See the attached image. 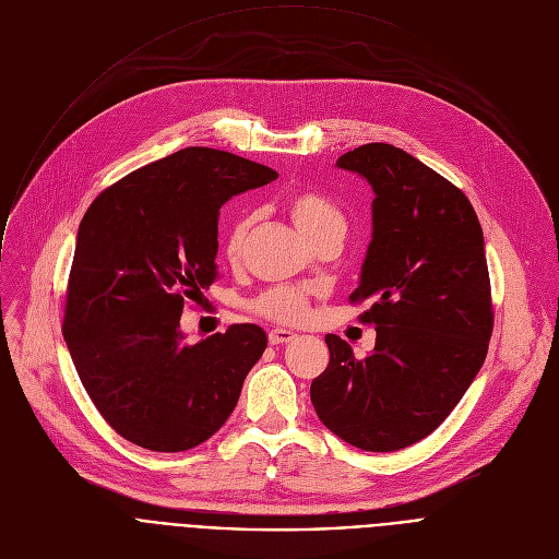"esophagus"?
Instances as JSON below:
<instances>
[{"instance_id":"34e87169","label":"esophagus","mask_w":559,"mask_h":559,"mask_svg":"<svg viewBox=\"0 0 559 559\" xmlns=\"http://www.w3.org/2000/svg\"><path fill=\"white\" fill-rule=\"evenodd\" d=\"M267 338H270V345H287V343L296 341L298 336L294 332H289V330H272Z\"/></svg>"}]
</instances>
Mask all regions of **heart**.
Instances as JSON below:
<instances>
[{
  "label": "heart",
  "instance_id": "heart-1",
  "mask_svg": "<svg viewBox=\"0 0 559 559\" xmlns=\"http://www.w3.org/2000/svg\"><path fill=\"white\" fill-rule=\"evenodd\" d=\"M287 214L294 221L296 229L307 238L309 243H316L318 238H323L332 231L345 234V227H347L338 205L328 197L311 190L292 194L287 199ZM250 227H252V216H241L231 223L227 231V241H225L227 261L241 259ZM254 309L274 323H302L309 316V296L305 289L276 287L261 294L254 300Z\"/></svg>",
  "mask_w": 559,
  "mask_h": 559
}]
</instances>
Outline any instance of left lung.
<instances>
[{
    "instance_id": "obj_1",
    "label": "left lung",
    "mask_w": 559,
    "mask_h": 559,
    "mask_svg": "<svg viewBox=\"0 0 559 559\" xmlns=\"http://www.w3.org/2000/svg\"><path fill=\"white\" fill-rule=\"evenodd\" d=\"M336 168L373 190L371 241L352 302L369 300L376 347L334 334L311 382L321 423L362 451L405 449L442 425L480 371L493 332L485 236L468 199L409 152L367 143Z\"/></svg>"
}]
</instances>
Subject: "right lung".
I'll return each mask as SVG.
<instances>
[{"mask_svg":"<svg viewBox=\"0 0 559 559\" xmlns=\"http://www.w3.org/2000/svg\"><path fill=\"white\" fill-rule=\"evenodd\" d=\"M278 173L183 147L102 192L79 223L63 338L106 423L150 451H186L234 412L267 347L257 325L186 343L183 300L216 278L218 216Z\"/></svg>","mask_w":559,"mask_h":559,"instance_id":"add662e5","label":"right lung"}]
</instances>
